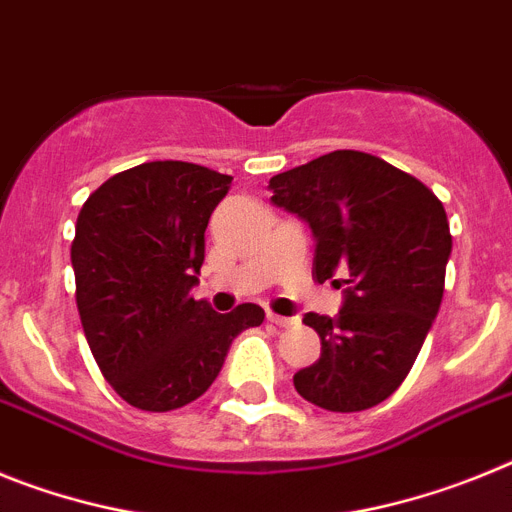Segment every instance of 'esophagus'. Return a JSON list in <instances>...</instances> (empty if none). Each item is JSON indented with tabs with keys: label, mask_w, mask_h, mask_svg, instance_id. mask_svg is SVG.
I'll use <instances>...</instances> for the list:
<instances>
[{
	"label": "esophagus",
	"mask_w": 512,
	"mask_h": 512,
	"mask_svg": "<svg viewBox=\"0 0 512 512\" xmlns=\"http://www.w3.org/2000/svg\"><path fill=\"white\" fill-rule=\"evenodd\" d=\"M268 322L278 324V327H293V324L299 322V319H296V317H281V314H273V311H268Z\"/></svg>",
	"instance_id": "obj_1"
}]
</instances>
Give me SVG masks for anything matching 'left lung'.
<instances>
[{
	"label": "left lung",
	"instance_id": "1",
	"mask_svg": "<svg viewBox=\"0 0 512 512\" xmlns=\"http://www.w3.org/2000/svg\"><path fill=\"white\" fill-rule=\"evenodd\" d=\"M275 206L317 239L314 281L341 278L337 317L309 311L322 355L293 376L306 402L330 412L376 407L399 389L441 309L451 229L417 177L366 151L340 149L270 177Z\"/></svg>",
	"mask_w": 512,
	"mask_h": 512
}]
</instances>
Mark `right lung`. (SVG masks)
<instances>
[{
	"instance_id": "right-lung-1",
	"label": "right lung",
	"mask_w": 512,
	"mask_h": 512,
	"mask_svg": "<svg viewBox=\"0 0 512 512\" xmlns=\"http://www.w3.org/2000/svg\"><path fill=\"white\" fill-rule=\"evenodd\" d=\"M229 185L201 164L146 162L102 182L79 211V319L102 376L131 407L170 412L198 399L231 340L265 319L257 304L219 314L190 296Z\"/></svg>"
}]
</instances>
